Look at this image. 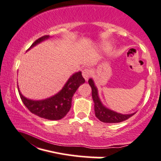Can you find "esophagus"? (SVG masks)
<instances>
[{"mask_svg":"<svg viewBox=\"0 0 161 161\" xmlns=\"http://www.w3.org/2000/svg\"><path fill=\"white\" fill-rule=\"evenodd\" d=\"M82 75L84 77V78L85 79V80H87L89 79V77H91V70L88 69H84L82 71Z\"/></svg>","mask_w":161,"mask_h":161,"instance_id":"esophagus-1","label":"esophagus"}]
</instances>
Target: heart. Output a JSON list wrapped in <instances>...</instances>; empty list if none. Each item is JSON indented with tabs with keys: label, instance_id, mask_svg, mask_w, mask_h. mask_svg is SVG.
<instances>
[{
	"label": "heart",
	"instance_id": "1",
	"mask_svg": "<svg viewBox=\"0 0 161 161\" xmlns=\"http://www.w3.org/2000/svg\"><path fill=\"white\" fill-rule=\"evenodd\" d=\"M102 49H104L105 51H108V50H109V49H111V46H109L108 44L104 43L103 45H102Z\"/></svg>",
	"mask_w": 161,
	"mask_h": 161
}]
</instances>
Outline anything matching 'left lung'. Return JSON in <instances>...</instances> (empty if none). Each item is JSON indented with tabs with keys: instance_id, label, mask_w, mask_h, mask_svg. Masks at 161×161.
<instances>
[{
	"instance_id": "left-lung-1",
	"label": "left lung",
	"mask_w": 161,
	"mask_h": 161,
	"mask_svg": "<svg viewBox=\"0 0 161 161\" xmlns=\"http://www.w3.org/2000/svg\"><path fill=\"white\" fill-rule=\"evenodd\" d=\"M89 85L92 87V98L94 103V112L95 115L101 122H106V123H117V122H123L129 118L134 115L135 113L131 114H121L112 111L111 109L106 108L102 104L100 97L98 95V91L97 87L94 84L92 78H90L88 80Z\"/></svg>"
}]
</instances>
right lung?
<instances>
[{"instance_id": "obj_1", "label": "right lung", "mask_w": 161, "mask_h": 161, "mask_svg": "<svg viewBox=\"0 0 161 161\" xmlns=\"http://www.w3.org/2000/svg\"><path fill=\"white\" fill-rule=\"evenodd\" d=\"M49 38V36L39 38L33 42L28 50ZM84 82L85 80L82 77L80 71L74 73L57 94L43 100H31L27 98L22 95L19 87L18 89L21 101L31 113L48 120H59L63 119L69 112L74 93Z\"/></svg>"}]
</instances>
